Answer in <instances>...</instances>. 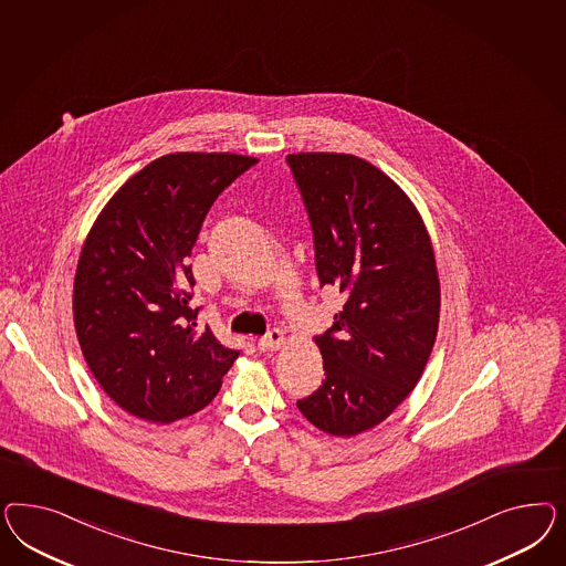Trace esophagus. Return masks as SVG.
<instances>
[{
  "instance_id": "34e87169",
  "label": "esophagus",
  "mask_w": 566,
  "mask_h": 566,
  "mask_svg": "<svg viewBox=\"0 0 566 566\" xmlns=\"http://www.w3.org/2000/svg\"><path fill=\"white\" fill-rule=\"evenodd\" d=\"M284 334L280 332V329H272L268 336H263V338H259V350H263V353H268V350H280L282 346H284Z\"/></svg>"
}]
</instances>
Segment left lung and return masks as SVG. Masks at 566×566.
<instances>
[{
    "label": "left lung",
    "mask_w": 566,
    "mask_h": 566,
    "mask_svg": "<svg viewBox=\"0 0 566 566\" xmlns=\"http://www.w3.org/2000/svg\"><path fill=\"white\" fill-rule=\"evenodd\" d=\"M303 195L322 286L344 296L317 336L326 379L296 402L308 423L350 438L411 395L440 322V280L428 228L407 192L348 154L286 157Z\"/></svg>",
    "instance_id": "obj_1"
}]
</instances>
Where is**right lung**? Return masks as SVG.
<instances>
[{
	"mask_svg": "<svg viewBox=\"0 0 566 566\" xmlns=\"http://www.w3.org/2000/svg\"><path fill=\"white\" fill-rule=\"evenodd\" d=\"M255 157L170 154L130 176L86 234L74 327L91 374L120 409L171 423L206 409L239 350L197 329L189 258L209 207Z\"/></svg>",
	"mask_w": 566,
	"mask_h": 566,
	"instance_id": "add662e5",
	"label": "right lung"
}]
</instances>
